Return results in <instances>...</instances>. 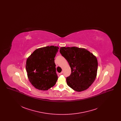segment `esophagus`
I'll list each match as a JSON object with an SVG mask.
<instances>
[{
    "mask_svg": "<svg viewBox=\"0 0 121 121\" xmlns=\"http://www.w3.org/2000/svg\"><path fill=\"white\" fill-rule=\"evenodd\" d=\"M63 73V72H61L60 73H59V74H62Z\"/></svg>",
    "mask_w": 121,
    "mask_h": 121,
    "instance_id": "1",
    "label": "esophagus"
}]
</instances>
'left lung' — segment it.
<instances>
[{
	"label": "left lung",
	"instance_id": "1",
	"mask_svg": "<svg viewBox=\"0 0 121 121\" xmlns=\"http://www.w3.org/2000/svg\"><path fill=\"white\" fill-rule=\"evenodd\" d=\"M60 52L67 60L71 73L66 78L69 86L77 92L87 89L96 78L98 63L92 52L76 47L60 48Z\"/></svg>",
	"mask_w": 121,
	"mask_h": 121
}]
</instances>
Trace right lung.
<instances>
[{"label": "right lung", "instance_id": "right-lung-1", "mask_svg": "<svg viewBox=\"0 0 121 121\" xmlns=\"http://www.w3.org/2000/svg\"><path fill=\"white\" fill-rule=\"evenodd\" d=\"M59 48L47 46L36 49L27 58L26 69L29 82L36 88L47 90L56 84L58 76L54 58Z\"/></svg>", "mask_w": 121, "mask_h": 121}]
</instances>
